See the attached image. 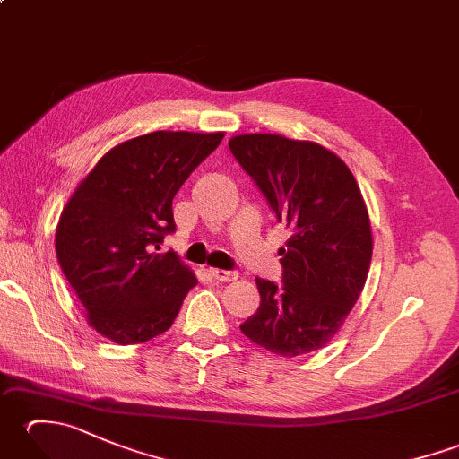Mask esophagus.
Returning <instances> with one entry per match:
<instances>
[{
  "label": "esophagus",
  "instance_id": "1",
  "mask_svg": "<svg viewBox=\"0 0 459 459\" xmlns=\"http://www.w3.org/2000/svg\"><path fill=\"white\" fill-rule=\"evenodd\" d=\"M209 276H212L214 280L219 281H235L238 276L237 272H230V270H221V268H207Z\"/></svg>",
  "mask_w": 459,
  "mask_h": 459
}]
</instances>
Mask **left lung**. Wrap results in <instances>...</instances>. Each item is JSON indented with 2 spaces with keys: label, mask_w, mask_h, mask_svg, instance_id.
<instances>
[{
  "label": "left lung",
  "mask_w": 459,
  "mask_h": 459,
  "mask_svg": "<svg viewBox=\"0 0 459 459\" xmlns=\"http://www.w3.org/2000/svg\"><path fill=\"white\" fill-rule=\"evenodd\" d=\"M229 148L288 227L281 281L256 278L260 307L240 331L280 357L325 347L365 288L373 256L368 211L355 175L316 142L242 134Z\"/></svg>",
  "instance_id": "left-lung-1"
}]
</instances>
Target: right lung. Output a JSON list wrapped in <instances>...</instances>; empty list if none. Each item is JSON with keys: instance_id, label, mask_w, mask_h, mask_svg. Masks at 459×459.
<instances>
[{"instance_id": "obj_1", "label": "right lung", "mask_w": 459, "mask_h": 459, "mask_svg": "<svg viewBox=\"0 0 459 459\" xmlns=\"http://www.w3.org/2000/svg\"><path fill=\"white\" fill-rule=\"evenodd\" d=\"M224 132H152L106 152L66 201L55 250L92 329L118 345L168 331L193 270L152 252L175 230L171 203Z\"/></svg>"}]
</instances>
